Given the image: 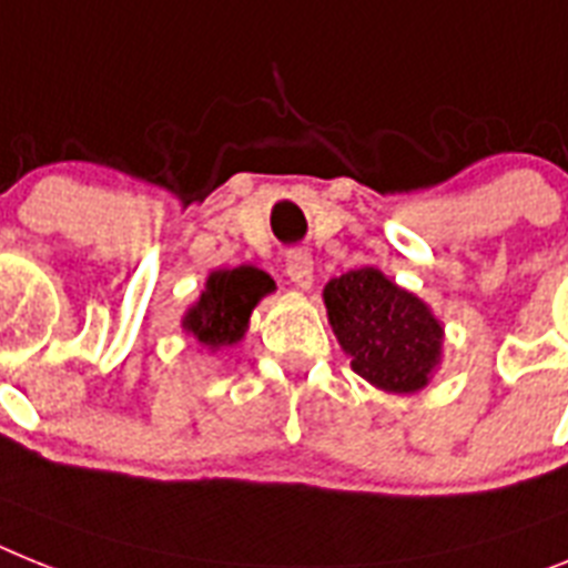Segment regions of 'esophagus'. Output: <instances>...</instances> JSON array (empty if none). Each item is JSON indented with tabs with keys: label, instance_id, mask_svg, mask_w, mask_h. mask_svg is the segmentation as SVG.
I'll return each instance as SVG.
<instances>
[{
	"label": "esophagus",
	"instance_id": "esophagus-1",
	"mask_svg": "<svg viewBox=\"0 0 568 568\" xmlns=\"http://www.w3.org/2000/svg\"><path fill=\"white\" fill-rule=\"evenodd\" d=\"M285 274L297 285L300 292H308L314 285V262L312 256L303 254V251H292V254L285 256Z\"/></svg>",
	"mask_w": 568,
	"mask_h": 568
}]
</instances>
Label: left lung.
Wrapping results in <instances>:
<instances>
[{
    "label": "left lung",
    "instance_id": "1",
    "mask_svg": "<svg viewBox=\"0 0 568 568\" xmlns=\"http://www.w3.org/2000/svg\"><path fill=\"white\" fill-rule=\"evenodd\" d=\"M323 303L352 369L375 389L413 395L430 384L442 364L445 326L422 297L364 265L328 280Z\"/></svg>",
    "mask_w": 568,
    "mask_h": 568
}]
</instances>
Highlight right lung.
<instances>
[{
	"mask_svg": "<svg viewBox=\"0 0 568 568\" xmlns=\"http://www.w3.org/2000/svg\"><path fill=\"white\" fill-rule=\"evenodd\" d=\"M274 288V280L256 265L211 271L204 292L181 317V328L202 349H231L245 337L247 326H251V314L260 306V300L268 297Z\"/></svg>",
	"mask_w": 568,
	"mask_h": 568,
	"instance_id": "obj_1",
	"label": "right lung"
}]
</instances>
